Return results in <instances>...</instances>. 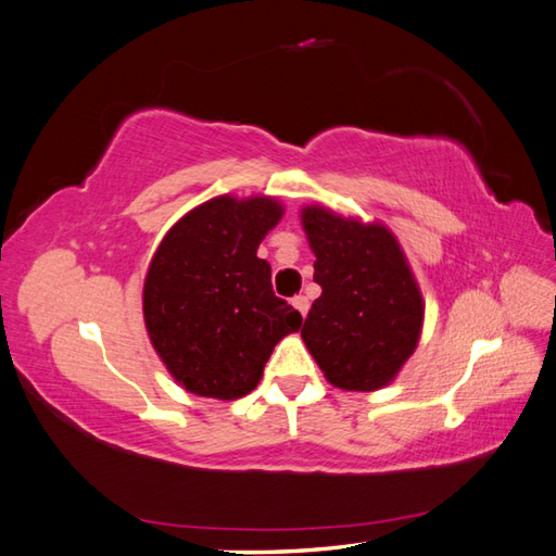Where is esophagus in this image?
<instances>
[{"label": "esophagus", "instance_id": "1", "mask_svg": "<svg viewBox=\"0 0 556 556\" xmlns=\"http://www.w3.org/2000/svg\"><path fill=\"white\" fill-rule=\"evenodd\" d=\"M292 304H294V308H296V311H300L302 316H306V314H308V300H306L304 294H296L294 300H292Z\"/></svg>", "mask_w": 556, "mask_h": 556}]
</instances>
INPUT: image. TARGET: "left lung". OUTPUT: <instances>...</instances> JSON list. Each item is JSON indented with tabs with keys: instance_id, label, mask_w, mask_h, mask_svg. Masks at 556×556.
Returning <instances> with one entry per match:
<instances>
[{
	"instance_id": "1",
	"label": "left lung",
	"mask_w": 556,
	"mask_h": 556,
	"mask_svg": "<svg viewBox=\"0 0 556 556\" xmlns=\"http://www.w3.org/2000/svg\"><path fill=\"white\" fill-rule=\"evenodd\" d=\"M302 226L323 290L302 328L308 354L332 387H387L413 356L425 320L399 240L382 224L344 219L320 205L302 210Z\"/></svg>"
}]
</instances>
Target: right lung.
Returning a JSON list of instances; mask_svg holds the SVG:
<instances>
[{
    "instance_id": "right-lung-1",
    "label": "right lung",
    "mask_w": 556,
    "mask_h": 556,
    "mask_svg": "<svg viewBox=\"0 0 556 556\" xmlns=\"http://www.w3.org/2000/svg\"><path fill=\"white\" fill-rule=\"evenodd\" d=\"M282 216L274 198L219 195L184 214L155 250L143 320L172 377L198 396L233 401L260 384L270 351L302 328L274 294L260 242Z\"/></svg>"
}]
</instances>
